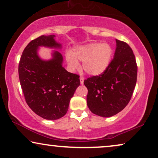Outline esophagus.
<instances>
[{
	"label": "esophagus",
	"instance_id": "obj_1",
	"mask_svg": "<svg viewBox=\"0 0 158 158\" xmlns=\"http://www.w3.org/2000/svg\"><path fill=\"white\" fill-rule=\"evenodd\" d=\"M79 79H80L81 85H83V84H84V80H85V78H84L83 77H80V78H79Z\"/></svg>",
	"mask_w": 158,
	"mask_h": 158
}]
</instances>
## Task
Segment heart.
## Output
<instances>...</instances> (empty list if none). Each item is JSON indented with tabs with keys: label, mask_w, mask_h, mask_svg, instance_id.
Instances as JSON below:
<instances>
[{
	"label": "heart",
	"mask_w": 158,
	"mask_h": 158,
	"mask_svg": "<svg viewBox=\"0 0 158 158\" xmlns=\"http://www.w3.org/2000/svg\"><path fill=\"white\" fill-rule=\"evenodd\" d=\"M113 49L109 44L91 43L76 47L66 54V60L71 69L79 67L78 60L82 61L83 69L87 73L98 76L104 72L110 64Z\"/></svg>",
	"instance_id": "obj_1"
}]
</instances>
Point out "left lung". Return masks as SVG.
I'll use <instances>...</instances> for the list:
<instances>
[{"instance_id":"8db88e82","label":"left lung","mask_w":158,"mask_h":158,"mask_svg":"<svg viewBox=\"0 0 158 158\" xmlns=\"http://www.w3.org/2000/svg\"><path fill=\"white\" fill-rule=\"evenodd\" d=\"M114 58L104 72L85 79L87 106L95 114L109 117L127 105L137 80V64L132 49L116 39Z\"/></svg>"}]
</instances>
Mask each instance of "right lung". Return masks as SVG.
Wrapping results in <instances>:
<instances>
[{"mask_svg":"<svg viewBox=\"0 0 158 158\" xmlns=\"http://www.w3.org/2000/svg\"><path fill=\"white\" fill-rule=\"evenodd\" d=\"M55 37L41 35L32 40L24 49L18 69L27 104L37 115L49 120L61 118L67 113L70 100L80 85L79 76L63 67V56L58 51H54L49 60L38 55L39 47L60 49Z\"/></svg>","mask_w":158,"mask_h":158,"instance_id":"obj_1","label":"right lung"}]
</instances>
